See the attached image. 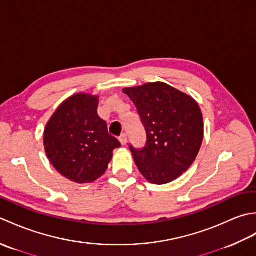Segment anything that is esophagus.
Returning a JSON list of instances; mask_svg holds the SVG:
<instances>
[{"instance_id": "1", "label": "esophagus", "mask_w": 256, "mask_h": 256, "mask_svg": "<svg viewBox=\"0 0 256 256\" xmlns=\"http://www.w3.org/2000/svg\"><path fill=\"white\" fill-rule=\"evenodd\" d=\"M118 140H120V143H121L123 146L126 145V142H128L126 134H125V133H122L121 135H120V136H118Z\"/></svg>"}]
</instances>
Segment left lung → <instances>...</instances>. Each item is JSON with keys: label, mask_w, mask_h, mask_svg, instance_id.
Masks as SVG:
<instances>
[{"label": "left lung", "mask_w": 256, "mask_h": 256, "mask_svg": "<svg viewBox=\"0 0 256 256\" xmlns=\"http://www.w3.org/2000/svg\"><path fill=\"white\" fill-rule=\"evenodd\" d=\"M146 132L144 148L130 144L138 170L152 184L175 180L192 166L204 138L202 114L192 96L164 82L124 89Z\"/></svg>", "instance_id": "left-lung-1"}]
</instances>
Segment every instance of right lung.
Wrapping results in <instances>:
<instances>
[{
  "label": "right lung",
  "instance_id": "obj_1",
  "mask_svg": "<svg viewBox=\"0 0 256 256\" xmlns=\"http://www.w3.org/2000/svg\"><path fill=\"white\" fill-rule=\"evenodd\" d=\"M99 100L90 94L70 96L46 125L44 145L48 160L74 182H91L106 170L112 152L121 146L98 116Z\"/></svg>",
  "mask_w": 256,
  "mask_h": 256
}]
</instances>
